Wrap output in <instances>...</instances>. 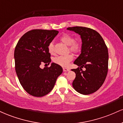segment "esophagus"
<instances>
[{
  "label": "esophagus",
  "mask_w": 123,
  "mask_h": 123,
  "mask_svg": "<svg viewBox=\"0 0 123 123\" xmlns=\"http://www.w3.org/2000/svg\"><path fill=\"white\" fill-rule=\"evenodd\" d=\"M69 68H63V72H68L69 71Z\"/></svg>",
  "instance_id": "34e87169"
}]
</instances>
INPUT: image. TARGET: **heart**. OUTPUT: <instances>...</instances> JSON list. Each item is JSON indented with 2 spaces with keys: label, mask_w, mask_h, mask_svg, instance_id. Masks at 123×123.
<instances>
[{
  "label": "heart",
  "mask_w": 123,
  "mask_h": 123,
  "mask_svg": "<svg viewBox=\"0 0 123 123\" xmlns=\"http://www.w3.org/2000/svg\"><path fill=\"white\" fill-rule=\"evenodd\" d=\"M62 42L69 46V50L74 53H78L81 50V43L80 41L74 40V38L72 35L69 33H65L60 38ZM48 51L50 54H54V46L53 43L51 42L48 45ZM73 56L72 54L66 55H60L54 58L53 62L56 64L62 66H67L72 60Z\"/></svg>",
  "instance_id": "b5f03b06"
}]
</instances>
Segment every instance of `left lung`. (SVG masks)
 Here are the masks:
<instances>
[{"label": "left lung", "mask_w": 123, "mask_h": 123, "mask_svg": "<svg viewBox=\"0 0 123 123\" xmlns=\"http://www.w3.org/2000/svg\"><path fill=\"white\" fill-rule=\"evenodd\" d=\"M80 35L82 40L81 54L74 61L79 66L72 70L76 73L72 86L76 91L88 95L97 91L105 81L108 71V47L98 32L83 26L69 27ZM86 68L83 71L82 68Z\"/></svg>", "instance_id": "8db88e82"}]
</instances>
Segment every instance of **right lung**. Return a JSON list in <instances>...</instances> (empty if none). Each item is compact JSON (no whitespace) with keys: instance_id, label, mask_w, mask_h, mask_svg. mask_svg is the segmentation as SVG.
<instances>
[{"instance_id":"add662e5","label":"right lung","mask_w":123,"mask_h":123,"mask_svg":"<svg viewBox=\"0 0 123 123\" xmlns=\"http://www.w3.org/2000/svg\"><path fill=\"white\" fill-rule=\"evenodd\" d=\"M56 30L33 29L18 40L14 50L15 69L19 83L30 95L41 97L53 90L62 73L60 65L52 63L40 68L42 63L50 64L51 55L48 45L58 33Z\"/></svg>"}]
</instances>
